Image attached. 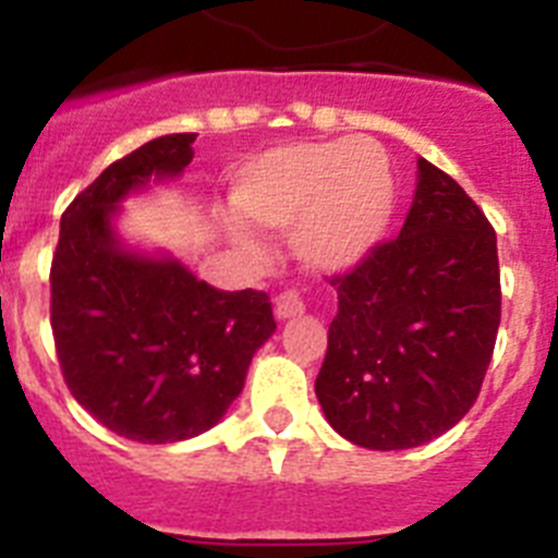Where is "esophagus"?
Masks as SVG:
<instances>
[{"mask_svg":"<svg viewBox=\"0 0 558 558\" xmlns=\"http://www.w3.org/2000/svg\"><path fill=\"white\" fill-rule=\"evenodd\" d=\"M304 310H307V304H304L302 299V290H284V293H279V299H276V315L282 318V322H288V318H295V315H302Z\"/></svg>","mask_w":558,"mask_h":558,"instance_id":"1","label":"esophagus"}]
</instances>
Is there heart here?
Instances as JSON below:
<instances>
[{
    "mask_svg": "<svg viewBox=\"0 0 558 558\" xmlns=\"http://www.w3.org/2000/svg\"><path fill=\"white\" fill-rule=\"evenodd\" d=\"M234 206L265 229L299 223V251L315 268H352L388 229L391 165L386 150L366 136L293 142L243 167Z\"/></svg>",
    "mask_w": 558,
    "mask_h": 558,
    "instance_id": "obj_1",
    "label": "heart"
}]
</instances>
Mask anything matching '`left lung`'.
Wrapping results in <instances>:
<instances>
[{"instance_id": "1", "label": "left lung", "mask_w": 558, "mask_h": 558, "mask_svg": "<svg viewBox=\"0 0 558 558\" xmlns=\"http://www.w3.org/2000/svg\"><path fill=\"white\" fill-rule=\"evenodd\" d=\"M329 284L338 315L315 379L329 425L368 450H408L458 425L500 327L497 236L481 206L418 159L402 231Z\"/></svg>"}]
</instances>
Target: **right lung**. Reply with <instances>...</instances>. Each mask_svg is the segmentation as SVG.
Masks as SVG:
<instances>
[{
  "label": "right lung",
  "instance_id": "1",
  "mask_svg": "<svg viewBox=\"0 0 558 558\" xmlns=\"http://www.w3.org/2000/svg\"><path fill=\"white\" fill-rule=\"evenodd\" d=\"M195 133L128 153L66 206L49 268V322L72 397L117 436L170 445L209 430L243 391L276 322L263 290H218L175 259L125 251L117 204L192 161Z\"/></svg>",
  "mask_w": 558,
  "mask_h": 558
}]
</instances>
